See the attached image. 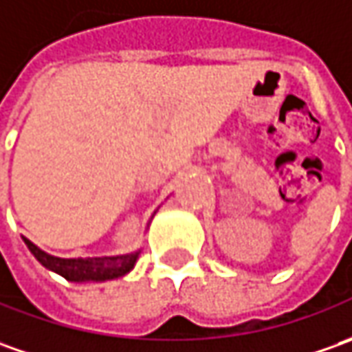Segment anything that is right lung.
<instances>
[{"instance_id": "add662e5", "label": "right lung", "mask_w": 352, "mask_h": 352, "mask_svg": "<svg viewBox=\"0 0 352 352\" xmlns=\"http://www.w3.org/2000/svg\"><path fill=\"white\" fill-rule=\"evenodd\" d=\"M27 248L31 249V253L38 259L41 265L46 269L62 274L66 280L74 283H85V280H111L124 276L134 269V263L138 259L140 251L136 253H128V255H118V257H89V259H60L54 255L44 253L43 249H38L34 243H31L27 237H23Z\"/></svg>"}]
</instances>
